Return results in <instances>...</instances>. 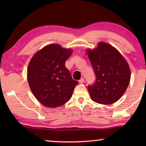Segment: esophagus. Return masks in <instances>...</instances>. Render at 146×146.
I'll list each match as a JSON object with an SVG mask.
<instances>
[{
  "mask_svg": "<svg viewBox=\"0 0 146 146\" xmlns=\"http://www.w3.org/2000/svg\"><path fill=\"white\" fill-rule=\"evenodd\" d=\"M84 82V78H81L80 80H78V82L80 84H82Z\"/></svg>",
  "mask_w": 146,
  "mask_h": 146,
  "instance_id": "34e87169",
  "label": "esophagus"
}]
</instances>
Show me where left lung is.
<instances>
[{
    "instance_id": "8db88e82",
    "label": "left lung",
    "mask_w": 146,
    "mask_h": 146,
    "mask_svg": "<svg viewBox=\"0 0 146 146\" xmlns=\"http://www.w3.org/2000/svg\"><path fill=\"white\" fill-rule=\"evenodd\" d=\"M87 54L96 79L88 89L92 100L101 104H111L119 99L129 85V65L117 49L100 42L97 48L88 49Z\"/></svg>"
}]
</instances>
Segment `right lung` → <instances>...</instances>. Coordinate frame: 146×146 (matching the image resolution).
I'll return each mask as SVG.
<instances>
[{
  "instance_id": "right-lung-1",
  "label": "right lung",
  "mask_w": 146,
  "mask_h": 146,
  "mask_svg": "<svg viewBox=\"0 0 146 146\" xmlns=\"http://www.w3.org/2000/svg\"><path fill=\"white\" fill-rule=\"evenodd\" d=\"M72 50L58 44L44 47L35 55L28 68V80L32 93L42 104L55 108L64 104L72 97L78 84L65 62Z\"/></svg>"
}]
</instances>
